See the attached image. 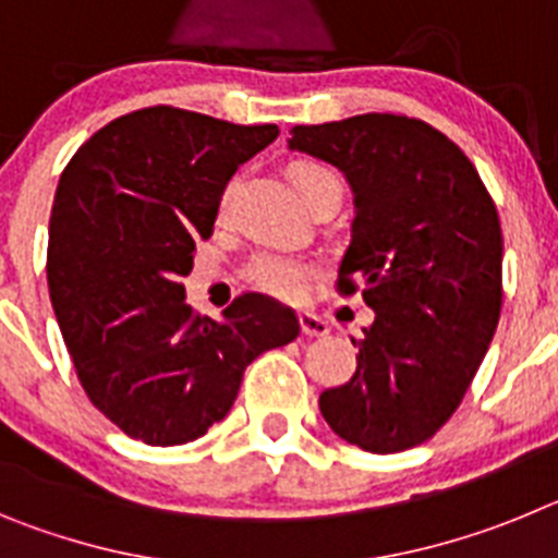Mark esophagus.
Wrapping results in <instances>:
<instances>
[{"label":"esophagus","instance_id":"34e87169","mask_svg":"<svg viewBox=\"0 0 558 558\" xmlns=\"http://www.w3.org/2000/svg\"><path fill=\"white\" fill-rule=\"evenodd\" d=\"M299 324H302V332L307 335V338H327L329 335V324L313 313L299 315Z\"/></svg>","mask_w":558,"mask_h":558}]
</instances>
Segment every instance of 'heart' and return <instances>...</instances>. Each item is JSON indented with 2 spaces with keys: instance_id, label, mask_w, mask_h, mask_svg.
Listing matches in <instances>:
<instances>
[{
  "instance_id": "heart-1",
  "label": "heart",
  "mask_w": 558,
  "mask_h": 558,
  "mask_svg": "<svg viewBox=\"0 0 558 558\" xmlns=\"http://www.w3.org/2000/svg\"><path fill=\"white\" fill-rule=\"evenodd\" d=\"M288 175L293 181L299 198L304 201L307 209H313L324 195L329 192H340V181L329 167H324L322 161L299 159L288 167ZM236 181H229L220 195V215L229 209V201L234 195ZM318 276V265L310 263V259H299V256L279 254V251H259V254L251 256V263L245 265V279H248L251 288L263 290V293L274 295V299H299V295L307 290V284Z\"/></svg>"
}]
</instances>
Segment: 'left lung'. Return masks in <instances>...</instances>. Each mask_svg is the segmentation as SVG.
Wrapping results in <instances>:
<instances>
[{
    "mask_svg": "<svg viewBox=\"0 0 558 558\" xmlns=\"http://www.w3.org/2000/svg\"><path fill=\"white\" fill-rule=\"evenodd\" d=\"M290 150L329 161L354 192L340 295L363 293L374 324L357 372L322 393L327 425L360 450L402 452L447 425L500 322L502 231L461 147L402 113L295 125Z\"/></svg>",
    "mask_w": 558,
    "mask_h": 558,
    "instance_id": "8db88e82",
    "label": "left lung"
}]
</instances>
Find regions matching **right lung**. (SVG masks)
Masks as SVG:
<instances>
[{"label":"right lung","instance_id":"add662e5","mask_svg":"<svg viewBox=\"0 0 558 558\" xmlns=\"http://www.w3.org/2000/svg\"><path fill=\"white\" fill-rule=\"evenodd\" d=\"M279 136L172 106L83 142L49 218L47 282L92 405L125 436L175 447L234 405L251 360L302 332L290 307L243 293L211 322L181 284L234 170Z\"/></svg>","mask_w":558,"mask_h":558}]
</instances>
